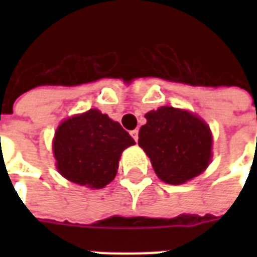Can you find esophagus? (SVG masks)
<instances>
[{
	"instance_id": "obj_1",
	"label": "esophagus",
	"mask_w": 257,
	"mask_h": 257,
	"mask_svg": "<svg viewBox=\"0 0 257 257\" xmlns=\"http://www.w3.org/2000/svg\"><path fill=\"white\" fill-rule=\"evenodd\" d=\"M131 136L133 137V140L135 141L139 140V131H137V129H133V131H131Z\"/></svg>"
}]
</instances>
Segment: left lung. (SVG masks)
<instances>
[{
  "instance_id": "1",
  "label": "left lung",
  "mask_w": 257,
  "mask_h": 257,
  "mask_svg": "<svg viewBox=\"0 0 257 257\" xmlns=\"http://www.w3.org/2000/svg\"><path fill=\"white\" fill-rule=\"evenodd\" d=\"M139 145L164 183L179 185L203 173L212 159L211 129L193 113L161 106L145 114Z\"/></svg>"
}]
</instances>
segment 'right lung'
<instances>
[{
	"label": "right lung",
	"instance_id": "add662e5",
	"mask_svg": "<svg viewBox=\"0 0 257 257\" xmlns=\"http://www.w3.org/2000/svg\"><path fill=\"white\" fill-rule=\"evenodd\" d=\"M133 144L117 121L90 109L58 125L53 139L56 167L72 183L100 189L114 179L121 153Z\"/></svg>",
	"mask_w": 257,
	"mask_h": 257
}]
</instances>
